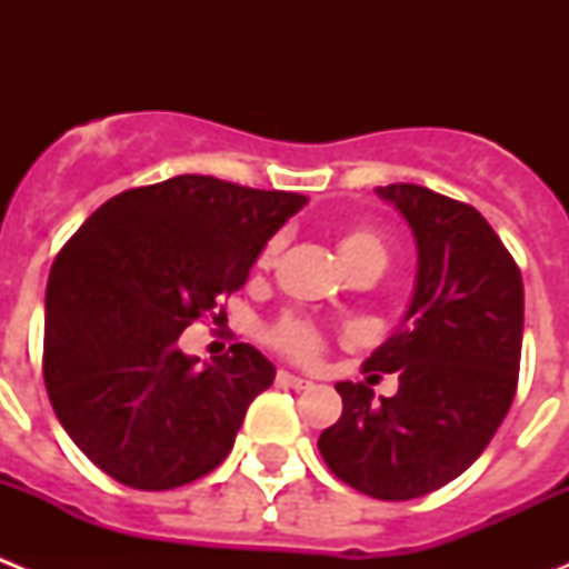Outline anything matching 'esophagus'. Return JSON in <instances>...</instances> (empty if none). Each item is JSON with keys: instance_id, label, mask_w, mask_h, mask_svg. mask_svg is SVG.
Segmentation results:
<instances>
[{"instance_id": "34e87169", "label": "esophagus", "mask_w": 569, "mask_h": 569, "mask_svg": "<svg viewBox=\"0 0 569 569\" xmlns=\"http://www.w3.org/2000/svg\"><path fill=\"white\" fill-rule=\"evenodd\" d=\"M276 379H279V385L293 387V390H305V387H310L308 379H301V376H296V373H288V370H279V376H276Z\"/></svg>"}]
</instances>
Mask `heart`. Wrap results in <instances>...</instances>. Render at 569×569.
<instances>
[{"mask_svg": "<svg viewBox=\"0 0 569 569\" xmlns=\"http://www.w3.org/2000/svg\"><path fill=\"white\" fill-rule=\"evenodd\" d=\"M279 253V241H270L268 248L261 250L259 256V264L261 268H270ZM339 259L347 270L359 264V261L367 259H376V261H387V250L381 244V239L370 230H347L345 236L339 239ZM270 341L273 347H279L281 353H288L290 359H299V361H316L325 350V339H321L319 330L305 319H281L279 325H273L270 330Z\"/></svg>", "mask_w": 569, "mask_h": 569, "instance_id": "1", "label": "heart"}]
</instances>
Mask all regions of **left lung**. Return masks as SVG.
<instances>
[{
    "label": "left lung",
    "instance_id": "1",
    "mask_svg": "<svg viewBox=\"0 0 569 569\" xmlns=\"http://www.w3.org/2000/svg\"><path fill=\"white\" fill-rule=\"evenodd\" d=\"M410 224L419 253L413 299L365 370L399 373L379 401L339 381L341 419L319 453L353 490L419 499L459 479L485 453L519 385L525 284L485 216L421 184L376 188Z\"/></svg>",
    "mask_w": 569,
    "mask_h": 569
}]
</instances>
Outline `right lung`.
I'll use <instances>...</instances> for the list:
<instances>
[{
  "mask_svg": "<svg viewBox=\"0 0 569 569\" xmlns=\"http://www.w3.org/2000/svg\"><path fill=\"white\" fill-rule=\"evenodd\" d=\"M308 196L173 176L104 202L44 293V387L64 433L110 479L173 490L233 450L276 367L253 345L199 365L179 336L248 281Z\"/></svg>",
  "mask_w": 569,
  "mask_h": 569,
  "instance_id": "add662e5",
  "label": "right lung"
}]
</instances>
